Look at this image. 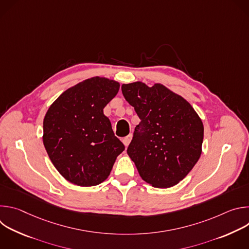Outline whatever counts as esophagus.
Segmentation results:
<instances>
[{"label": "esophagus", "instance_id": "34e87169", "mask_svg": "<svg viewBox=\"0 0 249 249\" xmlns=\"http://www.w3.org/2000/svg\"><path fill=\"white\" fill-rule=\"evenodd\" d=\"M132 137H133V135H132V134H129L128 136H126V137H124V138L122 139L123 144H124L126 147L130 144V142H131V140H132Z\"/></svg>", "mask_w": 249, "mask_h": 249}]
</instances>
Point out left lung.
Here are the masks:
<instances>
[{
    "instance_id": "8db88e82",
    "label": "left lung",
    "mask_w": 249,
    "mask_h": 249,
    "mask_svg": "<svg viewBox=\"0 0 249 249\" xmlns=\"http://www.w3.org/2000/svg\"><path fill=\"white\" fill-rule=\"evenodd\" d=\"M125 99L141 119L127 153L142 179L158 188L182 180L202 153V120L182 96L160 84H124Z\"/></svg>"
}]
</instances>
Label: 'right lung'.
<instances>
[{
	"label": "right lung",
	"instance_id": "right-lung-1",
	"mask_svg": "<svg viewBox=\"0 0 249 249\" xmlns=\"http://www.w3.org/2000/svg\"><path fill=\"white\" fill-rule=\"evenodd\" d=\"M119 87L113 80L90 78L68 89L49 107L43 144L56 169L71 183L86 187L101 183L125 150L103 114Z\"/></svg>",
	"mask_w": 249,
	"mask_h": 249
}]
</instances>
